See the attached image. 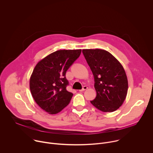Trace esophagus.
Masks as SVG:
<instances>
[{"label": "esophagus", "instance_id": "34e87169", "mask_svg": "<svg viewBox=\"0 0 153 153\" xmlns=\"http://www.w3.org/2000/svg\"><path fill=\"white\" fill-rule=\"evenodd\" d=\"M87 88H88V87H87L86 86H83V87L82 88V90H79V91H84L85 90H87Z\"/></svg>", "mask_w": 153, "mask_h": 153}]
</instances>
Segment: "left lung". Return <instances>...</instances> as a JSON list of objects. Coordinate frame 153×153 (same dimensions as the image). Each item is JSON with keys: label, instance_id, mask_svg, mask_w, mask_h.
Returning <instances> with one entry per match:
<instances>
[{"label": "left lung", "instance_id": "8db88e82", "mask_svg": "<svg viewBox=\"0 0 153 153\" xmlns=\"http://www.w3.org/2000/svg\"><path fill=\"white\" fill-rule=\"evenodd\" d=\"M82 53L94 76L97 93L90 102L103 112L117 110L126 98L128 86L122 65L106 50L86 49Z\"/></svg>", "mask_w": 153, "mask_h": 153}]
</instances>
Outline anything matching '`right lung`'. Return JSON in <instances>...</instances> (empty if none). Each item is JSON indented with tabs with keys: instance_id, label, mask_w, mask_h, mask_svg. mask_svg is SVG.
Masks as SVG:
<instances>
[{
	"instance_id": "1",
	"label": "right lung",
	"mask_w": 153,
	"mask_h": 153,
	"mask_svg": "<svg viewBox=\"0 0 153 153\" xmlns=\"http://www.w3.org/2000/svg\"><path fill=\"white\" fill-rule=\"evenodd\" d=\"M81 51H56L35 67L30 80V91L37 104L47 113L57 114L69 104L73 94L67 90L69 82L65 75Z\"/></svg>"
}]
</instances>
